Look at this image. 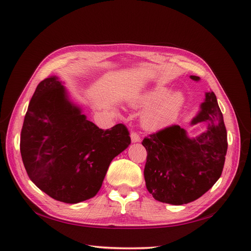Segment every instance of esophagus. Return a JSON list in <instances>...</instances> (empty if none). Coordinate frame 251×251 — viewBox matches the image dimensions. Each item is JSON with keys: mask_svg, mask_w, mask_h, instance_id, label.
<instances>
[{"mask_svg": "<svg viewBox=\"0 0 251 251\" xmlns=\"http://www.w3.org/2000/svg\"><path fill=\"white\" fill-rule=\"evenodd\" d=\"M130 138H131V141L132 142H139L140 140H141V138H140V135H139L138 132H136V131H132L131 132Z\"/></svg>", "mask_w": 251, "mask_h": 251, "instance_id": "esophagus-1", "label": "esophagus"}]
</instances>
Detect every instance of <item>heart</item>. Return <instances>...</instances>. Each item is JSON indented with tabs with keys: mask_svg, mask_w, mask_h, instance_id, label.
Segmentation results:
<instances>
[{
	"mask_svg": "<svg viewBox=\"0 0 251 251\" xmlns=\"http://www.w3.org/2000/svg\"><path fill=\"white\" fill-rule=\"evenodd\" d=\"M170 90L164 86L144 93L133 103L136 107H147L155 103L145 111L142 123L145 128L155 129L168 124L177 115L180 107L183 106L184 97L180 93L169 94Z\"/></svg>",
	"mask_w": 251,
	"mask_h": 251,
	"instance_id": "obj_1",
	"label": "heart"
}]
</instances>
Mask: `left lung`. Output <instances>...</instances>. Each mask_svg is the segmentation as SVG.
Wrapping results in <instances>:
<instances>
[{
    "instance_id": "1",
    "label": "left lung",
    "mask_w": 251,
    "mask_h": 251,
    "mask_svg": "<svg viewBox=\"0 0 251 251\" xmlns=\"http://www.w3.org/2000/svg\"><path fill=\"white\" fill-rule=\"evenodd\" d=\"M192 80L200 78L190 75ZM206 122L207 130L190 139L178 125L168 126L145 137L148 152L145 185L157 201L187 204L213 187L223 173L228 140L216 95L205 94L201 111L191 124Z\"/></svg>"
}]
</instances>
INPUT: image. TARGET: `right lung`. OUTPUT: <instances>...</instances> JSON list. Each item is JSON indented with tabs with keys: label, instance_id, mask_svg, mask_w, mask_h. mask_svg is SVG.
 <instances>
[{
	"label": "right lung",
	"instance_id": "add662e5",
	"mask_svg": "<svg viewBox=\"0 0 251 251\" xmlns=\"http://www.w3.org/2000/svg\"><path fill=\"white\" fill-rule=\"evenodd\" d=\"M130 142L124 124L103 130L86 120L56 75H50L28 104L20 152L28 177L40 190L74 204L96 196L110 162Z\"/></svg>",
	"mask_w": 251,
	"mask_h": 251
}]
</instances>
